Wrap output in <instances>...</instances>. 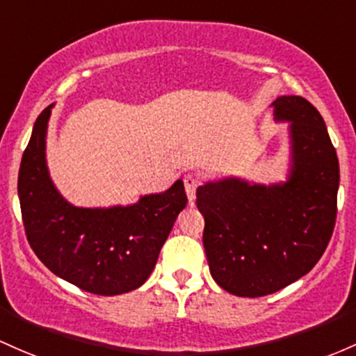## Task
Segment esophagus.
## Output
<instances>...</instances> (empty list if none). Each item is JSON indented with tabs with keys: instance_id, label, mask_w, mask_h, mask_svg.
<instances>
[{
	"instance_id": "34e87169",
	"label": "esophagus",
	"mask_w": 356,
	"mask_h": 356,
	"mask_svg": "<svg viewBox=\"0 0 356 356\" xmlns=\"http://www.w3.org/2000/svg\"><path fill=\"white\" fill-rule=\"evenodd\" d=\"M199 184H201V181H199L197 175H194V174L184 175V187H186L187 197H189V202H193L194 199H196V191H197Z\"/></svg>"
}]
</instances>
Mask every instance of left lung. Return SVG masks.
I'll list each match as a JSON object with an SVG mask.
<instances>
[{
    "instance_id": "1",
    "label": "left lung",
    "mask_w": 356,
    "mask_h": 356,
    "mask_svg": "<svg viewBox=\"0 0 356 356\" xmlns=\"http://www.w3.org/2000/svg\"><path fill=\"white\" fill-rule=\"evenodd\" d=\"M272 106L277 120L291 121L289 181L267 187L225 179L196 193L211 275L240 298L273 294L311 272L337 222L339 163L323 116L300 96Z\"/></svg>"
}]
</instances>
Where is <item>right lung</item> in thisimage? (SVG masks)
Segmentation results:
<instances>
[{
  "label": "right lung",
  "instance_id": "obj_1",
  "mask_svg": "<svg viewBox=\"0 0 356 356\" xmlns=\"http://www.w3.org/2000/svg\"><path fill=\"white\" fill-rule=\"evenodd\" d=\"M52 104L38 115L18 172L25 235L35 255L60 279L97 296L135 291L150 277L175 218L187 204L182 181L134 206H70L49 177L45 134Z\"/></svg>",
  "mask_w": 356,
  "mask_h": 356
}]
</instances>
